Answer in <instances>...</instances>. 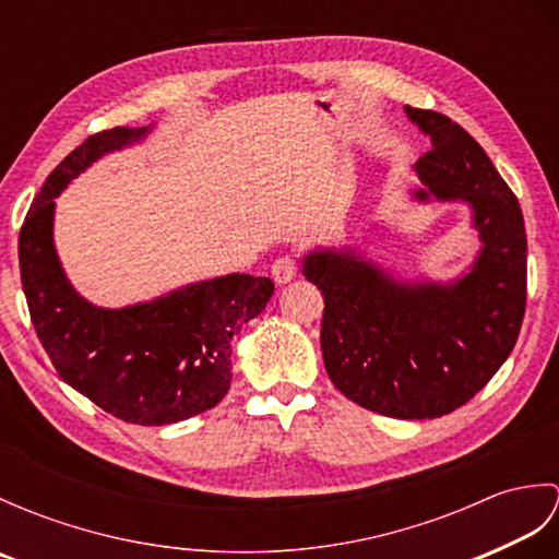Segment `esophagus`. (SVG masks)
<instances>
[{"mask_svg":"<svg viewBox=\"0 0 559 559\" xmlns=\"http://www.w3.org/2000/svg\"><path fill=\"white\" fill-rule=\"evenodd\" d=\"M295 273H298V264H295L293 257H278L271 264V278L276 286H286L295 278Z\"/></svg>","mask_w":559,"mask_h":559,"instance_id":"34e87169","label":"esophagus"}]
</instances>
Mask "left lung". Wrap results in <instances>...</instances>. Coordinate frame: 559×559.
<instances>
[{"label": "left lung", "instance_id": "1", "mask_svg": "<svg viewBox=\"0 0 559 559\" xmlns=\"http://www.w3.org/2000/svg\"><path fill=\"white\" fill-rule=\"evenodd\" d=\"M432 148L413 165V204H463L478 252L459 276H401L367 242L312 247L302 276L324 295L329 379L358 406L401 420L471 401L512 353L526 307V228L488 153L447 115L403 108Z\"/></svg>", "mask_w": 559, "mask_h": 559}]
</instances>
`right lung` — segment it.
Returning a JSON list of instances; mask_svg holds the SVG:
<instances>
[{
    "label": "right lung",
    "instance_id": "obj_1",
    "mask_svg": "<svg viewBox=\"0 0 559 559\" xmlns=\"http://www.w3.org/2000/svg\"><path fill=\"white\" fill-rule=\"evenodd\" d=\"M156 124L93 134L47 175L19 235L31 322L55 370L105 413L134 425H170L228 394L230 341L264 312L273 283L228 273L153 300L100 307L71 286L55 247L57 197L93 163L146 141Z\"/></svg>",
    "mask_w": 559,
    "mask_h": 559
}]
</instances>
